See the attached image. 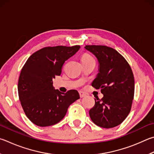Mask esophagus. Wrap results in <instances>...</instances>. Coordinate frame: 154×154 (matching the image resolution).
Listing matches in <instances>:
<instances>
[{"label":"esophagus","mask_w":154,"mask_h":154,"mask_svg":"<svg viewBox=\"0 0 154 154\" xmlns=\"http://www.w3.org/2000/svg\"><path fill=\"white\" fill-rule=\"evenodd\" d=\"M79 93L80 97H85L86 96V94L84 93V92H83V91H79Z\"/></svg>","instance_id":"34e87169"}]
</instances>
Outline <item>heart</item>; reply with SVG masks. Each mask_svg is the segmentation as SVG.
<instances>
[{
	"label": "heart",
	"mask_w": 154,
	"mask_h": 154,
	"mask_svg": "<svg viewBox=\"0 0 154 154\" xmlns=\"http://www.w3.org/2000/svg\"><path fill=\"white\" fill-rule=\"evenodd\" d=\"M91 60H94V58L92 57L91 55H89L88 54H84L82 57V62H86V61Z\"/></svg>",
	"instance_id": "b5f03b06"
}]
</instances>
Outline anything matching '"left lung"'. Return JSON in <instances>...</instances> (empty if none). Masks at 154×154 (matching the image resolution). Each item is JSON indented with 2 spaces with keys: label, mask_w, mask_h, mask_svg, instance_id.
I'll use <instances>...</instances> for the list:
<instances>
[{
  "label": "left lung",
  "mask_w": 154,
  "mask_h": 154,
  "mask_svg": "<svg viewBox=\"0 0 154 154\" xmlns=\"http://www.w3.org/2000/svg\"><path fill=\"white\" fill-rule=\"evenodd\" d=\"M85 49L98 60L99 72L91 85L101 89L104 95L101 100L95 99L89 116L100 127H116L127 118L132 106L135 91L132 70L125 58L110 47L88 45Z\"/></svg>",
  "instance_id": "left-lung-1"
}]
</instances>
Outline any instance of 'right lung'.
Returning <instances> with one entry per match:
<instances>
[{
  "label": "right lung",
  "instance_id": "1",
  "mask_svg": "<svg viewBox=\"0 0 154 154\" xmlns=\"http://www.w3.org/2000/svg\"><path fill=\"white\" fill-rule=\"evenodd\" d=\"M80 46L45 47L30 56L22 68L18 94L26 115L39 127L58 123L66 115L69 106L79 99L77 90L62 93L53 87L52 79L59 76L63 64Z\"/></svg>",
  "mask_w": 154,
  "mask_h": 154
}]
</instances>
